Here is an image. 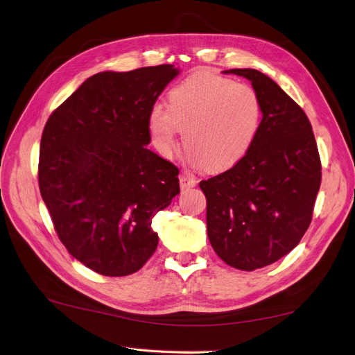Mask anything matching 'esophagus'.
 <instances>
[{"instance_id":"34e87169","label":"esophagus","mask_w":355,"mask_h":355,"mask_svg":"<svg viewBox=\"0 0 355 355\" xmlns=\"http://www.w3.org/2000/svg\"><path fill=\"white\" fill-rule=\"evenodd\" d=\"M196 184H197V181L193 177H190L189 174L184 173V174L180 175V187H181V190L193 189V187H196Z\"/></svg>"}]
</instances>
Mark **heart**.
Here are the masks:
<instances>
[{
  "instance_id": "b5f03b06",
  "label": "heart",
  "mask_w": 355,
  "mask_h": 355,
  "mask_svg": "<svg viewBox=\"0 0 355 355\" xmlns=\"http://www.w3.org/2000/svg\"><path fill=\"white\" fill-rule=\"evenodd\" d=\"M259 120L261 103L251 87L198 72L169 91L168 109L162 104L152 107L149 132L157 150L171 158L182 130L190 161L207 171H222L248 152Z\"/></svg>"
}]
</instances>
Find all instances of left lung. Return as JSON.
<instances>
[{
	"label": "left lung",
	"mask_w": 355,
	"mask_h": 355,
	"mask_svg": "<svg viewBox=\"0 0 355 355\" xmlns=\"http://www.w3.org/2000/svg\"><path fill=\"white\" fill-rule=\"evenodd\" d=\"M223 72L251 81L263 119L248 152L200 189L214 252L230 267L254 271L287 255L309 227L320 158L309 119L270 76L250 68Z\"/></svg>",
	"instance_id": "8db88e82"
}]
</instances>
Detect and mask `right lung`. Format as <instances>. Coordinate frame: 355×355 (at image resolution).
Wrapping results in <instances>:
<instances>
[{
	"mask_svg": "<svg viewBox=\"0 0 355 355\" xmlns=\"http://www.w3.org/2000/svg\"><path fill=\"white\" fill-rule=\"evenodd\" d=\"M174 65L98 72L46 121L39 187L68 252L101 275L141 270L155 252L152 219L180 193L178 168L146 148L149 113Z\"/></svg>",
	"mask_w": 355,
	"mask_h": 355,
	"instance_id": "right-lung-1",
	"label": "right lung"
}]
</instances>
